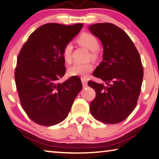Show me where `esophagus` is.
<instances>
[{
  "label": "esophagus",
  "mask_w": 159,
  "mask_h": 159,
  "mask_svg": "<svg viewBox=\"0 0 159 159\" xmlns=\"http://www.w3.org/2000/svg\"><path fill=\"white\" fill-rule=\"evenodd\" d=\"M81 81H82V84H83V86H84V88L87 87V85H88V80H87V79H84V78H82Z\"/></svg>",
  "instance_id": "obj_1"
}]
</instances>
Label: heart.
<instances>
[{"mask_svg":"<svg viewBox=\"0 0 159 159\" xmlns=\"http://www.w3.org/2000/svg\"><path fill=\"white\" fill-rule=\"evenodd\" d=\"M78 42L92 52V57H96V50L99 47V42L93 34L85 33L80 35L78 39ZM73 45L70 42L67 43L63 48L62 56L64 61L70 63L71 61ZM93 69V65L91 63H74L68 69V73L73 76L85 77Z\"/></svg>","mask_w":159,"mask_h":159,"instance_id":"heart-1","label":"heart"}]
</instances>
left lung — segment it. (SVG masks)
Segmentation results:
<instances>
[{"instance_id": "left-lung-1", "label": "left lung", "mask_w": 159, "mask_h": 159, "mask_svg": "<svg viewBox=\"0 0 159 159\" xmlns=\"http://www.w3.org/2000/svg\"><path fill=\"white\" fill-rule=\"evenodd\" d=\"M103 46L102 61L93 72L105 84L89 81L96 96L90 105L95 119L105 124L125 120L137 105L143 80L139 54L127 34L112 23L89 27Z\"/></svg>"}]
</instances>
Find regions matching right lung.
Here are the masks:
<instances>
[{"label":"right lung","instance_id":"1","mask_svg":"<svg viewBox=\"0 0 159 159\" xmlns=\"http://www.w3.org/2000/svg\"><path fill=\"white\" fill-rule=\"evenodd\" d=\"M82 27V23L45 24L30 35L19 53L15 71L17 90L22 108L37 124L52 126L64 120L82 89L78 76L57 83L66 71L63 48Z\"/></svg>","mask_w":159,"mask_h":159}]
</instances>
